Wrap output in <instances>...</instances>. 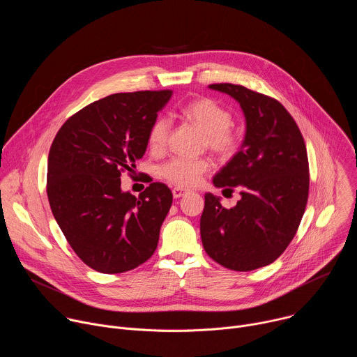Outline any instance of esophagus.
Instances as JSON below:
<instances>
[{"instance_id":"1","label":"esophagus","mask_w":357,"mask_h":357,"mask_svg":"<svg viewBox=\"0 0 357 357\" xmlns=\"http://www.w3.org/2000/svg\"><path fill=\"white\" fill-rule=\"evenodd\" d=\"M186 192H188V190H186V189H183V188H174V189H172V195H174V197H175V199L182 197Z\"/></svg>"}]
</instances>
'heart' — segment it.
<instances>
[{"label": "heart", "instance_id": "b5f03b06", "mask_svg": "<svg viewBox=\"0 0 357 357\" xmlns=\"http://www.w3.org/2000/svg\"><path fill=\"white\" fill-rule=\"evenodd\" d=\"M182 114L190 123L197 126L205 132V144L222 157L233 155L238 148V135L231 130L233 116L220 106L218 101L203 97L190 101L182 107ZM171 131V121L167 117H160L152 123L148 131L149 148L155 152L167 146ZM212 161L208 158H183L175 157L167 161L160 168V175L172 185L181 188L195 186L200 182L202 176L209 172Z\"/></svg>", "mask_w": 357, "mask_h": 357}]
</instances>
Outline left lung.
I'll return each mask as SVG.
<instances>
[{
    "instance_id": "1",
    "label": "left lung",
    "mask_w": 357,
    "mask_h": 357,
    "mask_svg": "<svg viewBox=\"0 0 357 357\" xmlns=\"http://www.w3.org/2000/svg\"><path fill=\"white\" fill-rule=\"evenodd\" d=\"M231 96L245 117V135L236 155L215 175L216 188L238 186L231 209L205 195L200 218L208 256L234 271L268 266L294 238L310 192V165L303 137L278 100L240 84L209 86ZM225 189V190H226Z\"/></svg>"
}]
</instances>
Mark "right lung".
<instances>
[{
  "label": "right lung",
  "mask_w": 357,
  "mask_h": 357,
  "mask_svg": "<svg viewBox=\"0 0 357 357\" xmlns=\"http://www.w3.org/2000/svg\"><path fill=\"white\" fill-rule=\"evenodd\" d=\"M172 90L117 93L61 127L47 158L50 209L77 257L103 274L130 271L154 254L172 192L152 182L138 197L121 190L148 145V131Z\"/></svg>",
  "instance_id": "obj_1"
}]
</instances>
